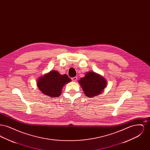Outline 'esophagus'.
<instances>
[{
    "instance_id": "obj_1",
    "label": "esophagus",
    "mask_w": 150,
    "mask_h": 150,
    "mask_svg": "<svg viewBox=\"0 0 150 150\" xmlns=\"http://www.w3.org/2000/svg\"><path fill=\"white\" fill-rule=\"evenodd\" d=\"M71 79L72 81H76L77 80V79H78V78H77L76 76H75V77H74V78H72Z\"/></svg>"
}]
</instances>
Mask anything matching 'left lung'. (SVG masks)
I'll return each mask as SVG.
<instances>
[{"label":"left lung","instance_id":"1","mask_svg":"<svg viewBox=\"0 0 150 150\" xmlns=\"http://www.w3.org/2000/svg\"><path fill=\"white\" fill-rule=\"evenodd\" d=\"M84 94L91 98L101 93L106 86V81L98 74L89 72L79 81Z\"/></svg>","mask_w":150,"mask_h":150}]
</instances>
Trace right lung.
<instances>
[{"label": "right lung", "instance_id": "add662e5", "mask_svg": "<svg viewBox=\"0 0 150 150\" xmlns=\"http://www.w3.org/2000/svg\"><path fill=\"white\" fill-rule=\"evenodd\" d=\"M67 75H61L56 71H52L38 80L37 85L42 93L51 97L61 96V89L65 84L71 81Z\"/></svg>", "mask_w": 150, "mask_h": 150}]
</instances>
